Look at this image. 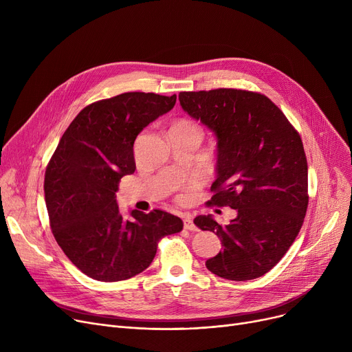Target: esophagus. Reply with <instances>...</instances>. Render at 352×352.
<instances>
[{
    "label": "esophagus",
    "instance_id": "34e87169",
    "mask_svg": "<svg viewBox=\"0 0 352 352\" xmlns=\"http://www.w3.org/2000/svg\"><path fill=\"white\" fill-rule=\"evenodd\" d=\"M184 228L188 230V231H198V228L194 226L192 223V218L191 215H186L184 217Z\"/></svg>",
    "mask_w": 352,
    "mask_h": 352
}]
</instances>
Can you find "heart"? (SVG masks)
<instances>
[{"label":"heart","instance_id":"1","mask_svg":"<svg viewBox=\"0 0 352 352\" xmlns=\"http://www.w3.org/2000/svg\"><path fill=\"white\" fill-rule=\"evenodd\" d=\"M173 131H195V133L201 134L199 126L194 121L186 120V118L178 120L177 122H174L171 129H170V133H173Z\"/></svg>","mask_w":352,"mask_h":352}]
</instances>
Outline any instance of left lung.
Here are the masks:
<instances>
[{"mask_svg": "<svg viewBox=\"0 0 352 352\" xmlns=\"http://www.w3.org/2000/svg\"><path fill=\"white\" fill-rule=\"evenodd\" d=\"M178 100L218 140V175L207 206L236 210L226 227L210 215L194 219L199 230L217 232L223 244V251L206 265L232 281L263 276L289 250L305 218L308 165L301 137L260 92L182 91Z\"/></svg>", "mask_w": 352, "mask_h": 352, "instance_id": "left-lung-1", "label": "left lung"}]
</instances>
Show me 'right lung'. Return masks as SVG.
<instances>
[{
	"label": "right lung",
	"mask_w": 352,
	"mask_h": 352,
	"mask_svg": "<svg viewBox=\"0 0 352 352\" xmlns=\"http://www.w3.org/2000/svg\"><path fill=\"white\" fill-rule=\"evenodd\" d=\"M175 101L177 96L124 92L92 102L72 120L47 165L51 231L69 261L92 280L116 283L142 272L160 239L184 227L162 210H134L125 218L116 201L120 179L135 171L137 135Z\"/></svg>",
	"instance_id": "add662e5"
}]
</instances>
